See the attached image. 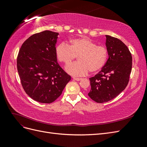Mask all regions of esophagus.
Returning a JSON list of instances; mask_svg holds the SVG:
<instances>
[{"label": "esophagus", "instance_id": "obj_1", "mask_svg": "<svg viewBox=\"0 0 147 147\" xmlns=\"http://www.w3.org/2000/svg\"><path fill=\"white\" fill-rule=\"evenodd\" d=\"M73 79L74 80H76V81H80L82 80V78H76V77H73Z\"/></svg>", "mask_w": 147, "mask_h": 147}]
</instances>
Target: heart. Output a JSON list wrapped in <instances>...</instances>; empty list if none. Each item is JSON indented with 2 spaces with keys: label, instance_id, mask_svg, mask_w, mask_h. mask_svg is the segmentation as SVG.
I'll return each mask as SVG.
<instances>
[{
  "label": "heart",
  "instance_id": "b5f03b06",
  "mask_svg": "<svg viewBox=\"0 0 147 147\" xmlns=\"http://www.w3.org/2000/svg\"><path fill=\"white\" fill-rule=\"evenodd\" d=\"M55 55L57 59L65 65L78 56V62L65 68L67 72L75 77L84 76L89 71L92 74L99 72L108 59L106 48L97 45L86 37L72 39L69 45L63 42L59 43L56 47Z\"/></svg>",
  "mask_w": 147,
  "mask_h": 147
}]
</instances>
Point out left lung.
I'll return each mask as SVG.
<instances>
[{
	"label": "left lung",
	"mask_w": 147,
	"mask_h": 147,
	"mask_svg": "<svg viewBox=\"0 0 147 147\" xmlns=\"http://www.w3.org/2000/svg\"><path fill=\"white\" fill-rule=\"evenodd\" d=\"M109 58L95 76L90 78V98L97 103L114 99L127 86L132 70V55L119 39L105 35Z\"/></svg>",
	"instance_id": "8db88e82"
}]
</instances>
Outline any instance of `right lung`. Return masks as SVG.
Masks as SVG:
<instances>
[{
    "label": "right lung",
    "instance_id": "obj_1",
    "mask_svg": "<svg viewBox=\"0 0 147 147\" xmlns=\"http://www.w3.org/2000/svg\"><path fill=\"white\" fill-rule=\"evenodd\" d=\"M58 35L45 30L31 35L18 55L17 69L24 90L41 103L54 102L71 80L57 63L55 49Z\"/></svg>",
    "mask_w": 147,
    "mask_h": 147
}]
</instances>
